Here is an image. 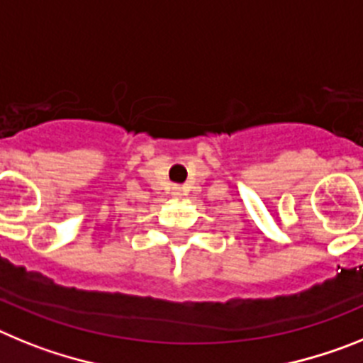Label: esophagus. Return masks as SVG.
<instances>
[{
	"instance_id": "1",
	"label": "esophagus",
	"mask_w": 363,
	"mask_h": 363,
	"mask_svg": "<svg viewBox=\"0 0 363 363\" xmlns=\"http://www.w3.org/2000/svg\"><path fill=\"white\" fill-rule=\"evenodd\" d=\"M172 195H173V197H181V188H179V186H173Z\"/></svg>"
}]
</instances>
